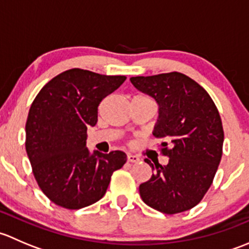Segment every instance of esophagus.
Listing matches in <instances>:
<instances>
[{
	"mask_svg": "<svg viewBox=\"0 0 249 249\" xmlns=\"http://www.w3.org/2000/svg\"><path fill=\"white\" fill-rule=\"evenodd\" d=\"M127 161L129 162H137L140 161V158L134 154H127Z\"/></svg>",
	"mask_w": 249,
	"mask_h": 249,
	"instance_id": "esophagus-1",
	"label": "esophagus"
}]
</instances>
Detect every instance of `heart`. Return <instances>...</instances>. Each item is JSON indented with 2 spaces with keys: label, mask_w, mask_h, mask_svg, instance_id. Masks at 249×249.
<instances>
[{
  "label": "heart",
  "mask_w": 249,
  "mask_h": 249,
  "mask_svg": "<svg viewBox=\"0 0 249 249\" xmlns=\"http://www.w3.org/2000/svg\"><path fill=\"white\" fill-rule=\"evenodd\" d=\"M139 96H143V95H139ZM145 97V96H144Z\"/></svg>",
  "instance_id": "b5f03b06"
}]
</instances>
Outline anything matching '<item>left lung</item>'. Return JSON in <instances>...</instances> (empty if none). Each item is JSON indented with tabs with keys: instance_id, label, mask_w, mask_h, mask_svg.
<instances>
[{
	"instance_id": "8db88e82",
	"label": "left lung",
	"mask_w": 249,
	"mask_h": 249,
	"mask_svg": "<svg viewBox=\"0 0 249 249\" xmlns=\"http://www.w3.org/2000/svg\"><path fill=\"white\" fill-rule=\"evenodd\" d=\"M136 89L154 97L159 119L154 127L159 149L169 164L154 165V173L140 185L149 207L176 214L195 207L213 182L223 154L222 119L208 92L179 72L132 77Z\"/></svg>"
}]
</instances>
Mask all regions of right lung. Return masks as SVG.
<instances>
[{
  "mask_svg": "<svg viewBox=\"0 0 249 249\" xmlns=\"http://www.w3.org/2000/svg\"><path fill=\"white\" fill-rule=\"evenodd\" d=\"M125 79L72 69L49 80L35 97L25 147L37 184L55 205L79 210L99 201L113 172L126 162L120 150L90 154L87 148V130L96 125L100 102Z\"/></svg>",
  "mask_w": 249,
  "mask_h": 249,
  "instance_id": "1",
  "label": "right lung"
}]
</instances>
